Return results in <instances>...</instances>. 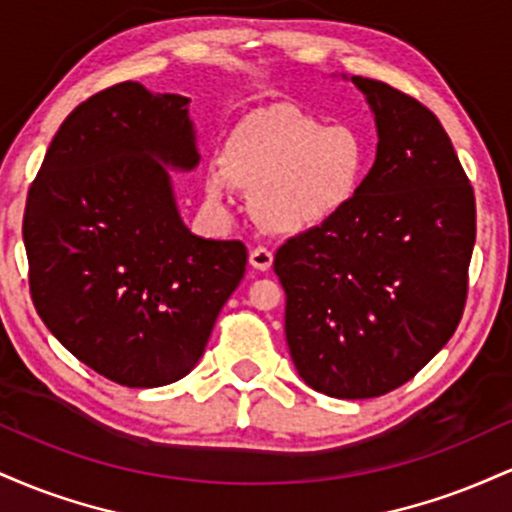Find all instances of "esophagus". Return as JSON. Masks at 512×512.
Returning a JSON list of instances; mask_svg holds the SVG:
<instances>
[{
    "label": "esophagus",
    "mask_w": 512,
    "mask_h": 512,
    "mask_svg": "<svg viewBox=\"0 0 512 512\" xmlns=\"http://www.w3.org/2000/svg\"><path fill=\"white\" fill-rule=\"evenodd\" d=\"M272 262H274V255H272V250H267V248H255V250H250V264L255 269H260V272H267L269 267H272Z\"/></svg>",
    "instance_id": "obj_1"
}]
</instances>
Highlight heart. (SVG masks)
<instances>
[{"label": "heart", "mask_w": 512, "mask_h": 512, "mask_svg": "<svg viewBox=\"0 0 512 512\" xmlns=\"http://www.w3.org/2000/svg\"><path fill=\"white\" fill-rule=\"evenodd\" d=\"M370 170V144L349 122L325 125L291 108L245 115L221 146V168L207 173L211 202L231 187L252 190V216L267 231L305 233L354 204Z\"/></svg>", "instance_id": "heart-1"}]
</instances>
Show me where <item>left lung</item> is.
Wrapping results in <instances>:
<instances>
[{
  "instance_id": "1",
  "label": "left lung",
  "mask_w": 512,
  "mask_h": 512,
  "mask_svg": "<svg viewBox=\"0 0 512 512\" xmlns=\"http://www.w3.org/2000/svg\"><path fill=\"white\" fill-rule=\"evenodd\" d=\"M378 127L363 190L337 219L286 240V342L298 375L337 399L414 378L455 334L477 238L474 190L438 117L416 98L351 76Z\"/></svg>"
}]
</instances>
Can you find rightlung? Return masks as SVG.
Segmentation results:
<instances>
[{
  "label": "right lung",
  "instance_id": "right-lung-1",
  "mask_svg": "<svg viewBox=\"0 0 512 512\" xmlns=\"http://www.w3.org/2000/svg\"><path fill=\"white\" fill-rule=\"evenodd\" d=\"M190 98L122 81L57 129L23 214L35 310L67 351L125 387L185 378L248 264L240 240L180 219L166 168L199 163Z\"/></svg>",
  "mask_w": 512,
  "mask_h": 512
}]
</instances>
